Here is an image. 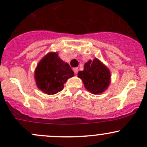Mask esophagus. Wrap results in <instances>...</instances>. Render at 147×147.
Here are the masks:
<instances>
[{
	"instance_id": "esophagus-1",
	"label": "esophagus",
	"mask_w": 147,
	"mask_h": 147,
	"mask_svg": "<svg viewBox=\"0 0 147 147\" xmlns=\"http://www.w3.org/2000/svg\"><path fill=\"white\" fill-rule=\"evenodd\" d=\"M73 71H74V72H75V74H77V72H78V71H79V68H73Z\"/></svg>"
}]
</instances>
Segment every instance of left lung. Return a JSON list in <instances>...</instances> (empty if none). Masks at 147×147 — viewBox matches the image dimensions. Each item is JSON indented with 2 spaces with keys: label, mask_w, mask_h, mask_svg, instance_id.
Wrapping results in <instances>:
<instances>
[{
  "label": "left lung",
  "mask_w": 147,
  "mask_h": 147,
  "mask_svg": "<svg viewBox=\"0 0 147 147\" xmlns=\"http://www.w3.org/2000/svg\"><path fill=\"white\" fill-rule=\"evenodd\" d=\"M77 75L86 88L95 95L104 92L110 84V71L97 59L85 63L83 71H79Z\"/></svg>",
  "instance_id": "obj_1"
}]
</instances>
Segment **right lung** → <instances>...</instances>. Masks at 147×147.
<instances>
[{
  "instance_id": "right-lung-1",
  "label": "right lung",
  "mask_w": 147,
  "mask_h": 147,
  "mask_svg": "<svg viewBox=\"0 0 147 147\" xmlns=\"http://www.w3.org/2000/svg\"><path fill=\"white\" fill-rule=\"evenodd\" d=\"M73 76L70 65L61 59L56 52L45 55L35 70L37 86L48 95H54L63 90V84Z\"/></svg>"
}]
</instances>
